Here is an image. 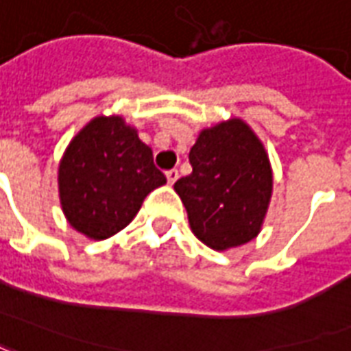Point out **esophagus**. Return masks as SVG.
Masks as SVG:
<instances>
[{"instance_id": "esophagus-1", "label": "esophagus", "mask_w": 351, "mask_h": 351, "mask_svg": "<svg viewBox=\"0 0 351 351\" xmlns=\"http://www.w3.org/2000/svg\"><path fill=\"white\" fill-rule=\"evenodd\" d=\"M165 176H167L169 184H175L176 178H178V171H176V169H171V171H167V173H165Z\"/></svg>"}]
</instances>
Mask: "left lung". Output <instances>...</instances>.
I'll use <instances>...</instances> for the list:
<instances>
[{
  "instance_id": "1",
  "label": "left lung",
  "mask_w": 351,
  "mask_h": 351,
  "mask_svg": "<svg viewBox=\"0 0 351 351\" xmlns=\"http://www.w3.org/2000/svg\"><path fill=\"white\" fill-rule=\"evenodd\" d=\"M191 171L175 182L199 241L223 252L256 239L272 195V169L263 143L241 118L199 133Z\"/></svg>"
}]
</instances>
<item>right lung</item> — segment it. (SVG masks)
Instances as JSON below:
<instances>
[{"mask_svg":"<svg viewBox=\"0 0 351 351\" xmlns=\"http://www.w3.org/2000/svg\"><path fill=\"white\" fill-rule=\"evenodd\" d=\"M165 182L150 146L122 116H97L88 122L65 148L58 167L65 218L93 241L122 231L146 195Z\"/></svg>","mask_w":351,"mask_h":351,"instance_id":"obj_1","label":"right lung"}]
</instances>
